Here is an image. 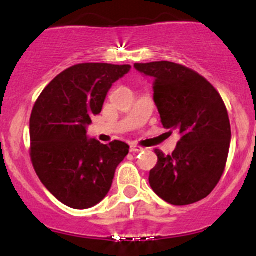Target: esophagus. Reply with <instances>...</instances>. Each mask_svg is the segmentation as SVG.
Segmentation results:
<instances>
[{
	"label": "esophagus",
	"instance_id": "34e87169",
	"mask_svg": "<svg viewBox=\"0 0 256 256\" xmlns=\"http://www.w3.org/2000/svg\"><path fill=\"white\" fill-rule=\"evenodd\" d=\"M130 151H131V152H141V151H144V148H138V146H136V145H131L130 146Z\"/></svg>",
	"mask_w": 256,
	"mask_h": 256
}]
</instances>
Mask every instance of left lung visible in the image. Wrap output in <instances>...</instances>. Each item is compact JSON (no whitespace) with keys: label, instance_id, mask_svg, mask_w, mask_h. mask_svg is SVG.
<instances>
[{"label":"left lung","instance_id":"1","mask_svg":"<svg viewBox=\"0 0 256 256\" xmlns=\"http://www.w3.org/2000/svg\"><path fill=\"white\" fill-rule=\"evenodd\" d=\"M134 68L152 81L164 128L180 134L171 155L155 150L150 186L171 205L200 202L218 185L228 160L232 128L224 101L209 81L185 66L158 61Z\"/></svg>","mask_w":256,"mask_h":256}]
</instances>
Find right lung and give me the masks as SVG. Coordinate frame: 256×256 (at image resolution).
Instances as JSON below:
<instances>
[{"mask_svg":"<svg viewBox=\"0 0 256 256\" xmlns=\"http://www.w3.org/2000/svg\"><path fill=\"white\" fill-rule=\"evenodd\" d=\"M130 65L80 64L46 86L30 118L31 160L44 188L72 209H88L105 199L118 166L130 146L104 145L88 138L91 118L102 110L111 86Z\"/></svg>","mask_w":256,"mask_h":256,"instance_id":"right-lung-1","label":"right lung"}]
</instances>
